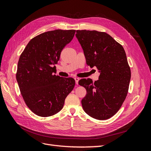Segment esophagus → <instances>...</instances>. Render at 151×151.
Returning <instances> with one entry per match:
<instances>
[{
    "label": "esophagus",
    "instance_id": "34e87169",
    "mask_svg": "<svg viewBox=\"0 0 151 151\" xmlns=\"http://www.w3.org/2000/svg\"><path fill=\"white\" fill-rule=\"evenodd\" d=\"M74 79H75V81H76V84H78V82H79V77H75Z\"/></svg>",
    "mask_w": 151,
    "mask_h": 151
}]
</instances>
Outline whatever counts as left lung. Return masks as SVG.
<instances>
[{"label": "left lung", "mask_w": 151, "mask_h": 151, "mask_svg": "<svg viewBox=\"0 0 151 151\" xmlns=\"http://www.w3.org/2000/svg\"><path fill=\"white\" fill-rule=\"evenodd\" d=\"M76 38L83 48L86 63L96 67L99 79H82L79 84L87 91L81 103L84 111L103 120L118 112L129 91L131 72L122 45L110 35L97 31L77 30Z\"/></svg>", "instance_id": "left-lung-1"}]
</instances>
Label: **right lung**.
Returning a JSON list of instances; mask_svg holds the SVG:
<instances>
[{
    "label": "right lung",
    "instance_id": "add662e5",
    "mask_svg": "<svg viewBox=\"0 0 151 151\" xmlns=\"http://www.w3.org/2000/svg\"><path fill=\"white\" fill-rule=\"evenodd\" d=\"M75 33L73 29L45 32L31 39L21 55L16 80L25 103L36 115L47 117L60 111L74 88L72 77L53 74L62 50Z\"/></svg>",
    "mask_w": 151,
    "mask_h": 151
}]
</instances>
